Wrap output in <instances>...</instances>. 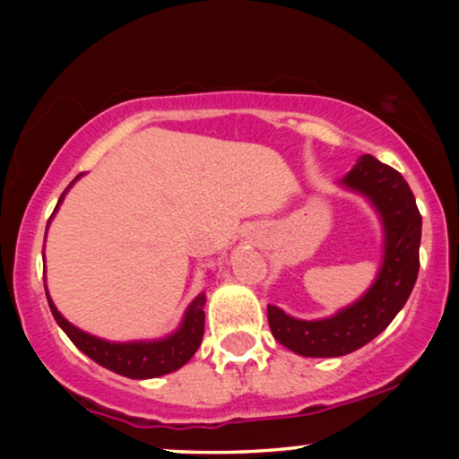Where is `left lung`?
<instances>
[{"instance_id": "8db88e82", "label": "left lung", "mask_w": 459, "mask_h": 459, "mask_svg": "<svg viewBox=\"0 0 459 459\" xmlns=\"http://www.w3.org/2000/svg\"><path fill=\"white\" fill-rule=\"evenodd\" d=\"M344 184L366 194L380 211L386 230L385 263L366 297L330 319L303 322L267 305L275 341L305 357H341L361 349L393 322L418 278L422 215L403 175L363 154Z\"/></svg>"}]
</instances>
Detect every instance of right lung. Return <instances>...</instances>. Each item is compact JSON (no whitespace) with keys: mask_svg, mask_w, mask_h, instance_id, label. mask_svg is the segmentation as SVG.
Instances as JSON below:
<instances>
[{"mask_svg":"<svg viewBox=\"0 0 459 459\" xmlns=\"http://www.w3.org/2000/svg\"><path fill=\"white\" fill-rule=\"evenodd\" d=\"M65 194L60 196L58 204L62 203V198H65ZM56 209H58V206H56ZM48 303L60 328L66 332V336L71 338V341L77 344L87 357H91L93 361L112 369V372L127 376V378L143 380V378H156V376L175 372V369H179L184 363L190 361V357L196 353L200 342H203L204 294H200V297L194 299V303L186 313L184 324H181L179 332H175L173 336H169L165 341H159V342H129V344L106 342V341H100V338L85 334V332L74 328L73 324H68L66 319L60 316L52 300H49V294H48Z\"/></svg>","mask_w":459,"mask_h":459,"instance_id":"1","label":"right lung"}]
</instances>
